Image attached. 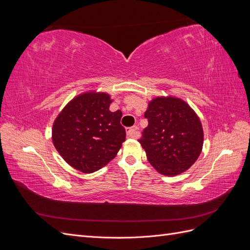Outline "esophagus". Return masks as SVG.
<instances>
[{
  "label": "esophagus",
  "instance_id": "34e87169",
  "mask_svg": "<svg viewBox=\"0 0 250 250\" xmlns=\"http://www.w3.org/2000/svg\"><path fill=\"white\" fill-rule=\"evenodd\" d=\"M137 129L138 127H131V128H128L127 129V137L128 138H135L137 137Z\"/></svg>",
  "mask_w": 250,
  "mask_h": 250
}]
</instances>
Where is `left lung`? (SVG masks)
<instances>
[{
  "label": "left lung",
  "mask_w": 250,
  "mask_h": 250,
  "mask_svg": "<svg viewBox=\"0 0 250 250\" xmlns=\"http://www.w3.org/2000/svg\"><path fill=\"white\" fill-rule=\"evenodd\" d=\"M148 126L139 140L151 166L166 176H176L197 161L203 129L197 113L186 101L158 96L145 111Z\"/></svg>",
  "instance_id": "8db88e82"
}]
</instances>
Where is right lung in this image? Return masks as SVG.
Returning <instances> with one entry per match:
<instances>
[{"instance_id":"add662e5","label":"right lung","mask_w":250,"mask_h":250,"mask_svg":"<svg viewBox=\"0 0 250 250\" xmlns=\"http://www.w3.org/2000/svg\"><path fill=\"white\" fill-rule=\"evenodd\" d=\"M110 95L88 90L74 97L58 113L52 127V142L71 167L83 173L103 168L116 157L126 131L122 111H110Z\"/></svg>"}]
</instances>
